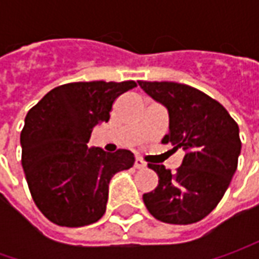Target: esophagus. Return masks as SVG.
<instances>
[{"label": "esophagus", "instance_id": "obj_1", "mask_svg": "<svg viewBox=\"0 0 259 259\" xmlns=\"http://www.w3.org/2000/svg\"><path fill=\"white\" fill-rule=\"evenodd\" d=\"M134 165H135V168H145L147 167V163H145L144 160H141V158H135V161H134Z\"/></svg>", "mask_w": 259, "mask_h": 259}]
</instances>
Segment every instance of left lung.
<instances>
[{"label":"left lung","mask_w":259,"mask_h":259,"mask_svg":"<svg viewBox=\"0 0 259 259\" xmlns=\"http://www.w3.org/2000/svg\"><path fill=\"white\" fill-rule=\"evenodd\" d=\"M138 85L168 111V133L161 143L186 151L176 173L163 164H148L158 184L143 196L145 207L165 224L199 222L221 202L236 171L241 154L238 124L218 101L196 88L145 80Z\"/></svg>","instance_id":"obj_1"}]
</instances>
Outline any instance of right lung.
<instances>
[{
  "label": "right lung",
  "instance_id": "1",
  "mask_svg": "<svg viewBox=\"0 0 259 259\" xmlns=\"http://www.w3.org/2000/svg\"><path fill=\"white\" fill-rule=\"evenodd\" d=\"M125 82H73L57 86L25 116L20 135L21 164L35 206L67 228L98 222L106 210L112 176L134 165L128 150L88 148L96 125L109 121L119 95L135 88Z\"/></svg>",
  "mask_w": 259,
  "mask_h": 259
}]
</instances>
